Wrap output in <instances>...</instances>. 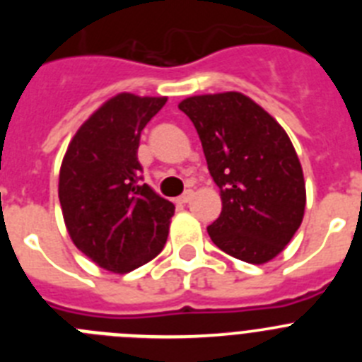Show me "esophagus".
Instances as JSON below:
<instances>
[{
  "label": "esophagus",
  "instance_id": "esophagus-1",
  "mask_svg": "<svg viewBox=\"0 0 362 362\" xmlns=\"http://www.w3.org/2000/svg\"><path fill=\"white\" fill-rule=\"evenodd\" d=\"M192 197H194V190H187V192H185V194H183V196L179 197L177 201H179V203H190Z\"/></svg>",
  "mask_w": 362,
  "mask_h": 362
}]
</instances>
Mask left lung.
<instances>
[{"label":"left lung","instance_id":"obj_1","mask_svg":"<svg viewBox=\"0 0 362 362\" xmlns=\"http://www.w3.org/2000/svg\"><path fill=\"white\" fill-rule=\"evenodd\" d=\"M179 110L196 127L219 187L223 209L209 226L210 239L245 263H268L305 216V177L288 134L241 92L192 95Z\"/></svg>","mask_w":362,"mask_h":362}]
</instances>
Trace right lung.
<instances>
[{"mask_svg":"<svg viewBox=\"0 0 362 362\" xmlns=\"http://www.w3.org/2000/svg\"><path fill=\"white\" fill-rule=\"evenodd\" d=\"M166 103L121 92L79 127L59 170V203L72 243L98 267L127 274L165 246L175 206L139 183V137Z\"/></svg>","mask_w":362,"mask_h":362,"instance_id":"add662e5","label":"right lung"}]
</instances>
